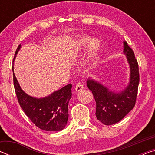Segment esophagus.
<instances>
[{
  "label": "esophagus",
  "mask_w": 155,
  "mask_h": 155,
  "mask_svg": "<svg viewBox=\"0 0 155 155\" xmlns=\"http://www.w3.org/2000/svg\"><path fill=\"white\" fill-rule=\"evenodd\" d=\"M84 89L83 85L82 84H78L77 85H76V87H75V90L76 91H82Z\"/></svg>",
  "instance_id": "1"
}]
</instances>
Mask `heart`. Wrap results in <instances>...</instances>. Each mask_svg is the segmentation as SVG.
<instances>
[{
  "label": "heart",
  "instance_id": "1",
  "mask_svg": "<svg viewBox=\"0 0 155 155\" xmlns=\"http://www.w3.org/2000/svg\"><path fill=\"white\" fill-rule=\"evenodd\" d=\"M77 45L79 48H85L89 45V54L91 57H95L100 48V42L98 40H92L90 41V38L86 36L82 37L78 40Z\"/></svg>",
  "mask_w": 155,
  "mask_h": 155
}]
</instances>
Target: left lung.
Segmentation results:
<instances>
[{"instance_id": "obj_1", "label": "left lung", "mask_w": 155, "mask_h": 155, "mask_svg": "<svg viewBox=\"0 0 155 155\" xmlns=\"http://www.w3.org/2000/svg\"><path fill=\"white\" fill-rule=\"evenodd\" d=\"M123 52L130 67V79L127 87L115 92L91 78L87 81V87L93 94L96 103V116L105 125H111L122 120L134 107L140 82L139 66L134 52L127 41L123 42Z\"/></svg>"}]
</instances>
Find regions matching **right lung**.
Here are the masks:
<instances>
[{"mask_svg": "<svg viewBox=\"0 0 155 155\" xmlns=\"http://www.w3.org/2000/svg\"><path fill=\"white\" fill-rule=\"evenodd\" d=\"M20 47V44L15 51L14 60ZM12 70L14 72V65ZM13 75L18 103L31 122L36 127L46 131L64 129L68 120V103L72 97L71 84L54 91L48 96L37 98L26 94L20 87L14 73Z\"/></svg>", "mask_w": 155, "mask_h": 155, "instance_id": "1", "label": "right lung"}]
</instances>
